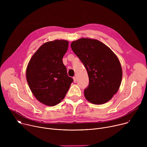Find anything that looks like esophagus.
Returning a JSON list of instances; mask_svg holds the SVG:
<instances>
[{
    "instance_id": "1",
    "label": "esophagus",
    "mask_w": 147,
    "mask_h": 147,
    "mask_svg": "<svg viewBox=\"0 0 147 147\" xmlns=\"http://www.w3.org/2000/svg\"><path fill=\"white\" fill-rule=\"evenodd\" d=\"M73 80H74V82H77V78L76 77H73Z\"/></svg>"
}]
</instances>
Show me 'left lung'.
<instances>
[{
	"mask_svg": "<svg viewBox=\"0 0 147 147\" xmlns=\"http://www.w3.org/2000/svg\"><path fill=\"white\" fill-rule=\"evenodd\" d=\"M71 48L88 73L89 84L84 90L86 98L96 105L109 101L117 92L122 78L117 57L96 39L81 38L72 42Z\"/></svg>",
	"mask_w": 147,
	"mask_h": 147,
	"instance_id": "8db88e82",
	"label": "left lung"
}]
</instances>
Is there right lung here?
Here are the masks:
<instances>
[{
  "instance_id": "1",
  "label": "right lung",
  "mask_w": 147,
  "mask_h": 147,
  "mask_svg": "<svg viewBox=\"0 0 147 147\" xmlns=\"http://www.w3.org/2000/svg\"><path fill=\"white\" fill-rule=\"evenodd\" d=\"M68 47L69 42L65 40L45 43L34 54L27 67V81L31 92L46 105L59 103L73 81L62 61Z\"/></svg>"
}]
</instances>
